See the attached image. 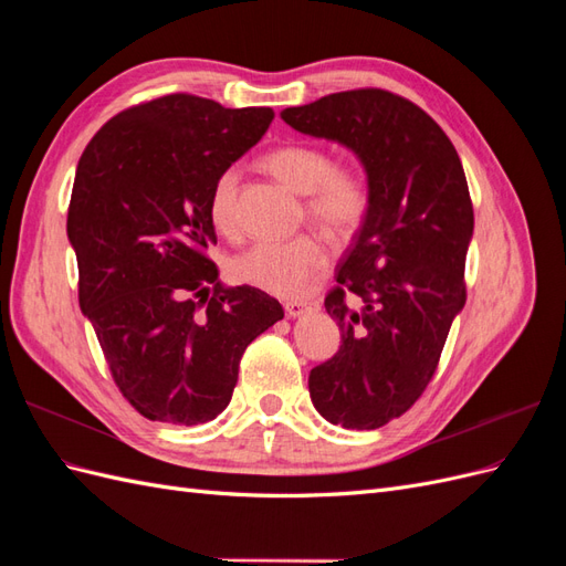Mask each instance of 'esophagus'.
Wrapping results in <instances>:
<instances>
[{
	"instance_id": "34e87169",
	"label": "esophagus",
	"mask_w": 566,
	"mask_h": 566,
	"mask_svg": "<svg viewBox=\"0 0 566 566\" xmlns=\"http://www.w3.org/2000/svg\"><path fill=\"white\" fill-rule=\"evenodd\" d=\"M318 310H321L318 302H302V300L285 302V314H287V318H300V316H304V314L318 312Z\"/></svg>"
}]
</instances>
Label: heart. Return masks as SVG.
I'll return each mask as SVG.
<instances>
[{"label": "heart", "mask_w": 566, "mask_h": 566, "mask_svg": "<svg viewBox=\"0 0 566 566\" xmlns=\"http://www.w3.org/2000/svg\"><path fill=\"white\" fill-rule=\"evenodd\" d=\"M269 175L306 196L304 212L331 238H347L361 224L368 210V188L352 169L335 167L328 150L310 144H287L262 158ZM241 169L227 167L214 179L210 217L217 231L238 233L235 196ZM233 276L276 297H300L316 285L328 269V250L314 233H302L283 243H256L238 254Z\"/></svg>", "instance_id": "obj_1"}]
</instances>
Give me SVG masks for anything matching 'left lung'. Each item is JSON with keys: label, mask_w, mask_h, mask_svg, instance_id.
I'll return each mask as SVG.
<instances>
[{"label": "left lung", "mask_w": 566, "mask_h": 566, "mask_svg": "<svg viewBox=\"0 0 566 566\" xmlns=\"http://www.w3.org/2000/svg\"><path fill=\"white\" fill-rule=\"evenodd\" d=\"M281 117L349 148L366 172L368 210L325 297L342 345L310 373V394L328 422L375 430L418 401L465 306L474 231L465 172L434 119L385 90L328 94Z\"/></svg>", "instance_id": "1"}]
</instances>
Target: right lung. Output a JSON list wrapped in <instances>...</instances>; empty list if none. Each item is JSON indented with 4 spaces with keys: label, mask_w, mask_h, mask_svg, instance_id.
Returning a JSON list of instances; mask_svg holds the SVG:
<instances>
[{
    "label": "right lung",
    "mask_w": 566,
    "mask_h": 566,
    "mask_svg": "<svg viewBox=\"0 0 566 566\" xmlns=\"http://www.w3.org/2000/svg\"><path fill=\"white\" fill-rule=\"evenodd\" d=\"M271 119V108L169 94L117 113L77 163L67 241L80 310L115 385L148 420H214L250 342L283 318L262 290L221 285L205 254L217 245L214 179Z\"/></svg>",
    "instance_id": "right-lung-1"
}]
</instances>
